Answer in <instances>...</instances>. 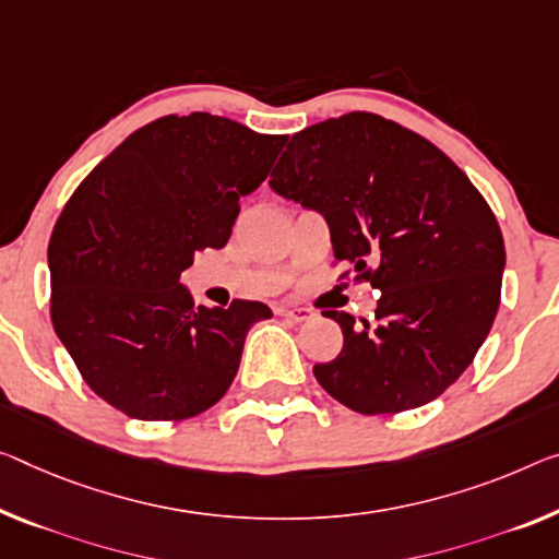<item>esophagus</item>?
<instances>
[{
    "mask_svg": "<svg viewBox=\"0 0 559 559\" xmlns=\"http://www.w3.org/2000/svg\"><path fill=\"white\" fill-rule=\"evenodd\" d=\"M277 314L287 317V320H292V322H305V320H309V317H312V309H307V307H280Z\"/></svg>",
    "mask_w": 559,
    "mask_h": 559,
    "instance_id": "esophagus-1",
    "label": "esophagus"
}]
</instances>
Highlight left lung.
Instances as JSON below:
<instances>
[{
	"label": "left lung",
	"instance_id": "1",
	"mask_svg": "<svg viewBox=\"0 0 559 559\" xmlns=\"http://www.w3.org/2000/svg\"><path fill=\"white\" fill-rule=\"evenodd\" d=\"M270 187L320 212L334 260L382 292L372 324L324 312L345 345L317 382L359 415L440 397L483 347L504 272L500 225L465 171L397 122L349 111L292 136Z\"/></svg>",
	"mask_w": 559,
	"mask_h": 559
}]
</instances>
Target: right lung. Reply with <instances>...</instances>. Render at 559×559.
<instances>
[{"label":"right lung","mask_w":559,"mask_h":559,"mask_svg":"<svg viewBox=\"0 0 559 559\" xmlns=\"http://www.w3.org/2000/svg\"><path fill=\"white\" fill-rule=\"evenodd\" d=\"M287 134L192 111L132 132L90 171L49 239L51 324L84 382L134 419H187L235 380L262 302L194 307L179 277L227 245L239 200Z\"/></svg>","instance_id":"1"}]
</instances>
